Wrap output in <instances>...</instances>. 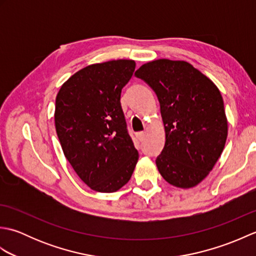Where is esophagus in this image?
<instances>
[{
    "mask_svg": "<svg viewBox=\"0 0 256 256\" xmlns=\"http://www.w3.org/2000/svg\"><path fill=\"white\" fill-rule=\"evenodd\" d=\"M136 138L138 140H143L145 138V133L144 132H138L136 133Z\"/></svg>",
    "mask_w": 256,
    "mask_h": 256,
    "instance_id": "34e87169",
    "label": "esophagus"
}]
</instances>
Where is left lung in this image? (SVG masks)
<instances>
[{
  "instance_id": "left-lung-1",
  "label": "left lung",
  "mask_w": 256,
  "mask_h": 256,
  "mask_svg": "<svg viewBox=\"0 0 256 256\" xmlns=\"http://www.w3.org/2000/svg\"><path fill=\"white\" fill-rule=\"evenodd\" d=\"M135 76L160 101L165 146L156 166L167 182L192 188L208 176L224 148L228 122L224 99L212 81L187 62L158 59Z\"/></svg>"
}]
</instances>
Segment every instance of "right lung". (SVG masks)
<instances>
[{
  "label": "right lung",
  "instance_id": "right-lung-1",
  "mask_svg": "<svg viewBox=\"0 0 256 256\" xmlns=\"http://www.w3.org/2000/svg\"><path fill=\"white\" fill-rule=\"evenodd\" d=\"M134 70L135 62L128 59L90 64L72 76L56 96L55 125L64 154L96 192L123 187L138 160L120 102Z\"/></svg>",
  "mask_w": 256,
  "mask_h": 256
}]
</instances>
